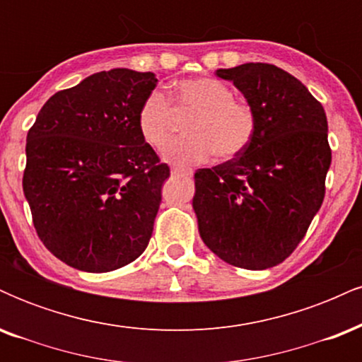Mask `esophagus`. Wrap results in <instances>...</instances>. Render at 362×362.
Here are the masks:
<instances>
[{"label": "esophagus", "mask_w": 362, "mask_h": 362, "mask_svg": "<svg viewBox=\"0 0 362 362\" xmlns=\"http://www.w3.org/2000/svg\"><path fill=\"white\" fill-rule=\"evenodd\" d=\"M192 170L190 168H184V167H172V175H190Z\"/></svg>", "instance_id": "1"}]
</instances>
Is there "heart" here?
Here are the masks:
<instances>
[{"mask_svg": "<svg viewBox=\"0 0 362 362\" xmlns=\"http://www.w3.org/2000/svg\"><path fill=\"white\" fill-rule=\"evenodd\" d=\"M172 102L155 90L138 112L139 134L149 146L160 149L172 136L178 115H190L185 132L165 149L163 156L178 165L204 163L211 156L233 158L250 146L257 131V114L235 91L216 78H189L175 83Z\"/></svg>", "mask_w": 362, "mask_h": 362, "instance_id": "heart-1", "label": "heart"}]
</instances>
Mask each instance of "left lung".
Segmentation results:
<instances>
[{"mask_svg":"<svg viewBox=\"0 0 362 362\" xmlns=\"http://www.w3.org/2000/svg\"><path fill=\"white\" fill-rule=\"evenodd\" d=\"M257 114L250 146L195 172L199 235L219 259L248 271L281 264L306 235L325 197L327 115L300 80L265 62L218 69Z\"/></svg>","mask_w":362,"mask_h":362,"instance_id":"left-lung-1","label":"left lung"}]
</instances>
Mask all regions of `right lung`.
Instances as JSON below:
<instances>
[{"mask_svg": "<svg viewBox=\"0 0 362 362\" xmlns=\"http://www.w3.org/2000/svg\"><path fill=\"white\" fill-rule=\"evenodd\" d=\"M156 83L126 68L95 73L52 95L28 131L23 194L35 231L78 271H115L146 250L170 177L138 129Z\"/></svg>", "mask_w": 362, "mask_h": 362, "instance_id": "add662e5", "label": "right lung"}]
</instances>
